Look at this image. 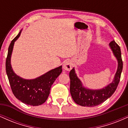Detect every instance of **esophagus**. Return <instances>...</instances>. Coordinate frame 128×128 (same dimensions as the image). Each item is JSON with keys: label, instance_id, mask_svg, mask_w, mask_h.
I'll list each match as a JSON object with an SVG mask.
<instances>
[{"label": "esophagus", "instance_id": "1", "mask_svg": "<svg viewBox=\"0 0 128 128\" xmlns=\"http://www.w3.org/2000/svg\"><path fill=\"white\" fill-rule=\"evenodd\" d=\"M72 62L70 60H67L66 61H64V64H63V68L65 70H67V71H70L72 69Z\"/></svg>", "mask_w": 128, "mask_h": 128}]
</instances>
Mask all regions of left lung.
<instances>
[{"label": "left lung", "mask_w": 128, "mask_h": 128, "mask_svg": "<svg viewBox=\"0 0 128 128\" xmlns=\"http://www.w3.org/2000/svg\"><path fill=\"white\" fill-rule=\"evenodd\" d=\"M109 46L117 61V69L112 82L101 89L92 90L85 87L81 80L77 76L73 67L70 72V92L73 100L78 105L82 106L92 107L105 102L115 92L119 83L123 69L121 50L119 46L113 40L110 42Z\"/></svg>", "instance_id": "1"}]
</instances>
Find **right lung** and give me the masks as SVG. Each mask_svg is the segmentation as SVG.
<instances>
[{
	"mask_svg": "<svg viewBox=\"0 0 128 128\" xmlns=\"http://www.w3.org/2000/svg\"><path fill=\"white\" fill-rule=\"evenodd\" d=\"M22 31V29L12 40L8 48L6 60V72L16 98L27 105L38 106L48 99L51 86L62 72V66L49 70L35 79H24L16 74L11 66V58L14 43L20 36Z\"/></svg>",
	"mask_w": 128,
	"mask_h": 128,
	"instance_id": "right-lung-1",
	"label": "right lung"
}]
</instances>
